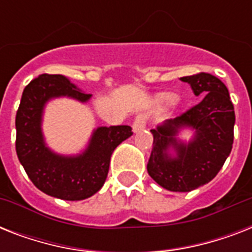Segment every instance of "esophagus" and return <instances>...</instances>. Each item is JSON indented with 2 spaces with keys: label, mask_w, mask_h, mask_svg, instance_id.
I'll return each instance as SVG.
<instances>
[{
  "label": "esophagus",
  "mask_w": 252,
  "mask_h": 252,
  "mask_svg": "<svg viewBox=\"0 0 252 252\" xmlns=\"http://www.w3.org/2000/svg\"><path fill=\"white\" fill-rule=\"evenodd\" d=\"M146 122H148V118H146V115H144V114L137 115V116L134 118L133 124H132L134 132H137V130L144 129V128H145V126H146Z\"/></svg>",
  "instance_id": "esophagus-1"
}]
</instances>
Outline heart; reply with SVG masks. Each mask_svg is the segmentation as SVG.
<instances>
[{
	"label": "heart",
	"instance_id": "obj_1",
	"mask_svg": "<svg viewBox=\"0 0 252 252\" xmlns=\"http://www.w3.org/2000/svg\"><path fill=\"white\" fill-rule=\"evenodd\" d=\"M165 100H167V102H171V100H174V95H166Z\"/></svg>",
	"mask_w": 252,
	"mask_h": 252
}]
</instances>
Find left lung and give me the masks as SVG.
<instances>
[{
    "label": "left lung",
    "mask_w": 252,
    "mask_h": 252,
    "mask_svg": "<svg viewBox=\"0 0 252 252\" xmlns=\"http://www.w3.org/2000/svg\"><path fill=\"white\" fill-rule=\"evenodd\" d=\"M180 80L191 85L196 96L201 99L179 116L152 129L154 138L148 172L168 191L189 192L209 183L229 157L235 114L227 87L217 77L201 72ZM183 126H191L196 132L189 144L175 138ZM170 146L176 148V158L167 154Z\"/></svg>",
    "instance_id": "left-lung-1"
}]
</instances>
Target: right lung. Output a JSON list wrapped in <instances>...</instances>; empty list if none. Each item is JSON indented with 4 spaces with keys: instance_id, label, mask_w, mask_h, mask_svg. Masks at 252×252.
<instances>
[{
    "instance_id": "1",
    "label": "right lung",
    "mask_w": 252,
    "mask_h": 252,
    "mask_svg": "<svg viewBox=\"0 0 252 252\" xmlns=\"http://www.w3.org/2000/svg\"><path fill=\"white\" fill-rule=\"evenodd\" d=\"M61 95L81 102L91 96L61 74H41L25 87L15 116V149L35 187L59 199L84 200L102 188L112 152L133 132L129 126H100L94 132L84 154L78 157L53 154L43 141L41 112L47 100Z\"/></svg>"
}]
</instances>
